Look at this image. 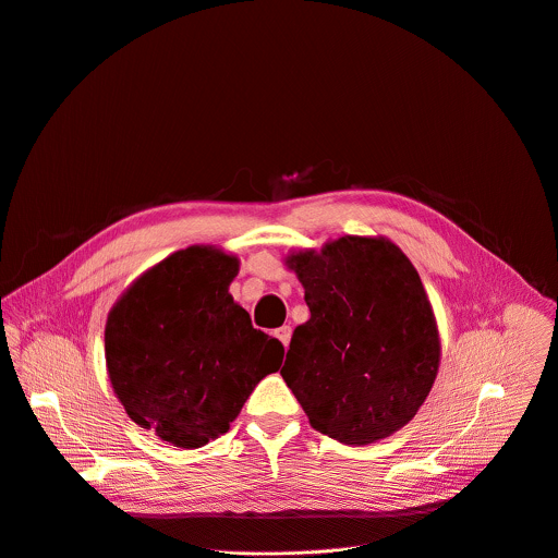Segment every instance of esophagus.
Segmentation results:
<instances>
[{"label":"esophagus","instance_id":"1","mask_svg":"<svg viewBox=\"0 0 558 558\" xmlns=\"http://www.w3.org/2000/svg\"><path fill=\"white\" fill-rule=\"evenodd\" d=\"M275 333H277V339L283 343V348L288 350L290 339H292V327H290V325H283V327H279Z\"/></svg>","mask_w":558,"mask_h":558}]
</instances>
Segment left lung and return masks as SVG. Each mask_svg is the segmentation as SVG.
<instances>
[{"label":"left lung","instance_id":"left-lung-1","mask_svg":"<svg viewBox=\"0 0 558 558\" xmlns=\"http://www.w3.org/2000/svg\"><path fill=\"white\" fill-rule=\"evenodd\" d=\"M286 266L310 318L292 333L281 376L312 428L350 447L413 420L439 369L437 320L409 257L387 238L343 235Z\"/></svg>","mask_w":558,"mask_h":558}]
</instances>
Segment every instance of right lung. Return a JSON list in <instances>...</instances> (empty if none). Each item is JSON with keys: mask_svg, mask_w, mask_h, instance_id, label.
<instances>
[{"mask_svg": "<svg viewBox=\"0 0 558 558\" xmlns=\"http://www.w3.org/2000/svg\"><path fill=\"white\" fill-rule=\"evenodd\" d=\"M240 259L189 246L145 270L105 323V365L128 415L178 449L225 435L283 345L229 292Z\"/></svg>", "mask_w": 558, "mask_h": 558, "instance_id": "right-lung-1", "label": "right lung"}]
</instances>
